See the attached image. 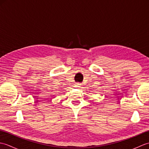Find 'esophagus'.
Here are the masks:
<instances>
[{
	"label": "esophagus",
	"instance_id": "esophagus-1",
	"mask_svg": "<svg viewBox=\"0 0 149 149\" xmlns=\"http://www.w3.org/2000/svg\"><path fill=\"white\" fill-rule=\"evenodd\" d=\"M81 84L79 83H75V86H76V88H79V87L81 86Z\"/></svg>",
	"mask_w": 149,
	"mask_h": 149
}]
</instances>
